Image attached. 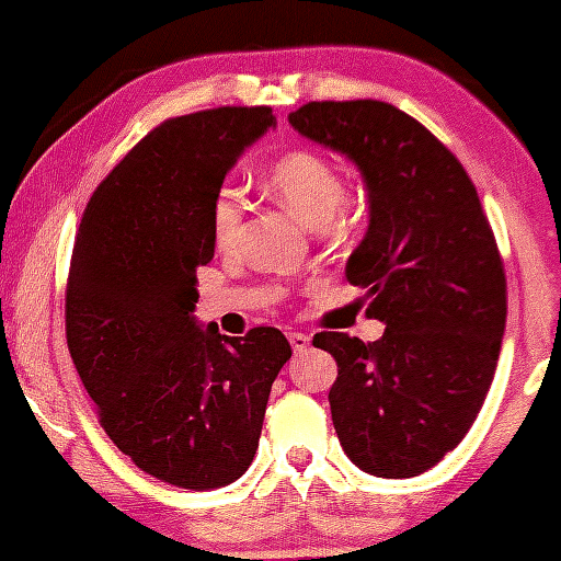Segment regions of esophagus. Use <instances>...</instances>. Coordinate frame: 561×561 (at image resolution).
Returning <instances> with one entry per match:
<instances>
[{
  "mask_svg": "<svg viewBox=\"0 0 561 561\" xmlns=\"http://www.w3.org/2000/svg\"><path fill=\"white\" fill-rule=\"evenodd\" d=\"M288 343H291L294 354H304V351L309 348V335L299 333V330H291V333H288Z\"/></svg>",
  "mask_w": 561,
  "mask_h": 561,
  "instance_id": "34e87169",
  "label": "esophagus"
}]
</instances>
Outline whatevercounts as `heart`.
<instances>
[{"instance_id":"heart-1","label":"heart","mask_w":561,"mask_h":561,"mask_svg":"<svg viewBox=\"0 0 561 561\" xmlns=\"http://www.w3.org/2000/svg\"><path fill=\"white\" fill-rule=\"evenodd\" d=\"M270 195L307 226L320 228L343 216V176L328 158L307 148H294L270 163ZM244 199L233 186H224L213 203L210 224L218 249H231L239 239Z\"/></svg>"}]
</instances>
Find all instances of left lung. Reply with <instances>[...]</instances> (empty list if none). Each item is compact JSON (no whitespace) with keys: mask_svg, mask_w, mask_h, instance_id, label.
<instances>
[{"mask_svg":"<svg viewBox=\"0 0 561 561\" xmlns=\"http://www.w3.org/2000/svg\"><path fill=\"white\" fill-rule=\"evenodd\" d=\"M288 122L348 156L369 190L345 278L366 288L385 335L312 341L337 362V439L362 471L411 479L460 445L492 387L507 320L494 231L462 163L392 103L312 101Z\"/></svg>","mask_w":561,"mask_h":561,"instance_id":"1","label":"left lung"}]
</instances>
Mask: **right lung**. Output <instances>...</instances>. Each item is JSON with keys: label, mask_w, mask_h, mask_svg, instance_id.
<instances>
[{"label": "right lung", "mask_w": 561, "mask_h": 561, "mask_svg": "<svg viewBox=\"0 0 561 561\" xmlns=\"http://www.w3.org/2000/svg\"><path fill=\"white\" fill-rule=\"evenodd\" d=\"M267 106H220L150 129L95 186L67 278V345L108 439L153 479L207 492L260 445L270 387L291 358L278 328L199 330L210 213Z\"/></svg>", "instance_id": "1"}]
</instances>
